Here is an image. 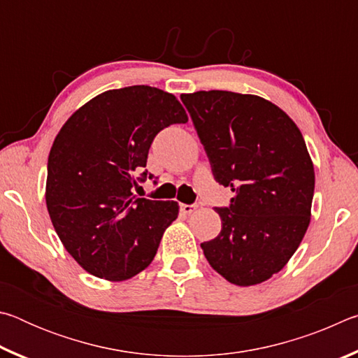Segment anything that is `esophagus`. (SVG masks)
<instances>
[{
  "label": "esophagus",
  "mask_w": 358,
  "mask_h": 358,
  "mask_svg": "<svg viewBox=\"0 0 358 358\" xmlns=\"http://www.w3.org/2000/svg\"><path fill=\"white\" fill-rule=\"evenodd\" d=\"M196 208H197V205H194V203H191V205H187V203H181V205H180V210L183 211L185 215H191L192 211H196Z\"/></svg>",
  "instance_id": "1"
}]
</instances>
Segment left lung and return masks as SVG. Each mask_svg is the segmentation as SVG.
Returning a JSON list of instances; mask_svg holds the SVG:
<instances>
[{
    "label": "left lung",
    "instance_id": "8db88e82",
    "mask_svg": "<svg viewBox=\"0 0 358 358\" xmlns=\"http://www.w3.org/2000/svg\"><path fill=\"white\" fill-rule=\"evenodd\" d=\"M217 183L230 186L216 238L201 243L208 264L237 286L278 273L311 220L314 167L305 138L280 107L254 94H181Z\"/></svg>",
    "mask_w": 358,
    "mask_h": 358
}]
</instances>
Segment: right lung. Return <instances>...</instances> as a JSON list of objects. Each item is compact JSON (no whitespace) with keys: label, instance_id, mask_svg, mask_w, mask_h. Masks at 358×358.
<instances>
[{"label":"right lung","instance_id":"obj_1","mask_svg":"<svg viewBox=\"0 0 358 358\" xmlns=\"http://www.w3.org/2000/svg\"><path fill=\"white\" fill-rule=\"evenodd\" d=\"M186 121L173 94L134 85L96 96L59 129L48 155L47 210L88 273L124 281L155 259L178 203L136 197L132 187L155 177L141 171L157 132Z\"/></svg>","mask_w":358,"mask_h":358}]
</instances>
